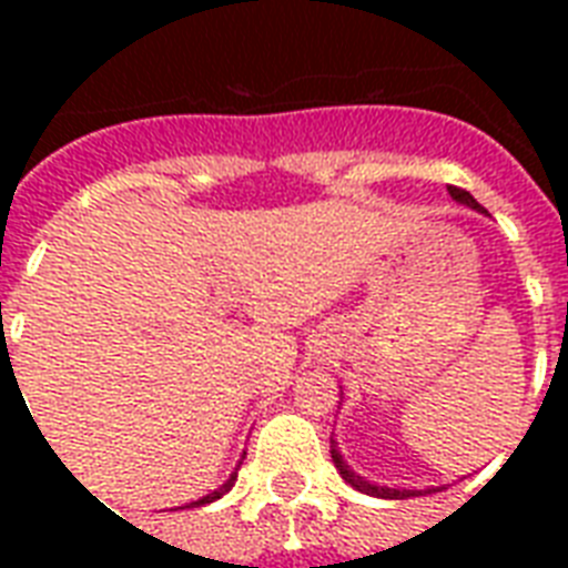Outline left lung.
I'll list each match as a JSON object with an SVG mask.
<instances>
[{"label": "left lung", "instance_id": "left-lung-1", "mask_svg": "<svg viewBox=\"0 0 568 568\" xmlns=\"http://www.w3.org/2000/svg\"><path fill=\"white\" fill-rule=\"evenodd\" d=\"M448 194L457 200V203L468 205V209H475V212H484V205L477 203L475 196L468 194V191L457 189V185H448ZM333 463H336L338 475L345 477V484H351L354 489H359V493L365 495H374V498H392V501H404V498H413V495H424V493H439V489H392V486H377V484H368L365 477H359L356 471H351V466H347L345 459H342V454L336 450V442H333Z\"/></svg>", "mask_w": 568, "mask_h": 568}]
</instances>
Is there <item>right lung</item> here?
I'll list each match as a JSON object with an SVG mask.
<instances>
[{
  "instance_id": "obj_1",
  "label": "right lung",
  "mask_w": 568,
  "mask_h": 568,
  "mask_svg": "<svg viewBox=\"0 0 568 568\" xmlns=\"http://www.w3.org/2000/svg\"><path fill=\"white\" fill-rule=\"evenodd\" d=\"M235 471H232L230 475V480H226V484L221 486V489H214V493H209V495H203V498H200V501H191L189 507H203V504H212V501H217V498H221V495H226L232 489V484H235Z\"/></svg>"
}]
</instances>
